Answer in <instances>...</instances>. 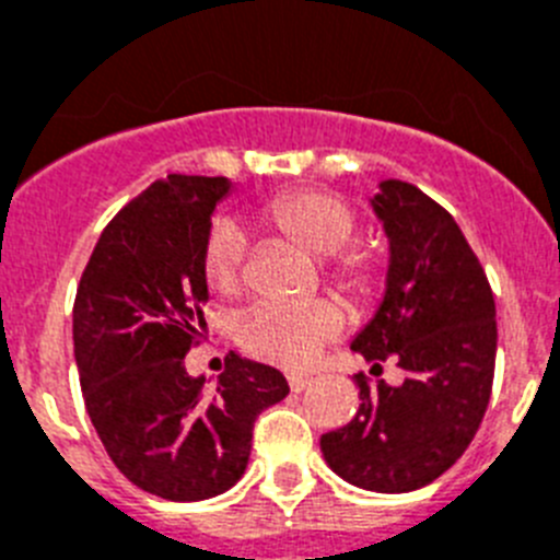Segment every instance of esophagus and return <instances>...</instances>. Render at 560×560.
<instances>
[{
	"instance_id": "esophagus-1",
	"label": "esophagus",
	"mask_w": 560,
	"mask_h": 560,
	"mask_svg": "<svg viewBox=\"0 0 560 560\" xmlns=\"http://www.w3.org/2000/svg\"><path fill=\"white\" fill-rule=\"evenodd\" d=\"M289 387L291 393H303V389L311 387V378H305V375H289Z\"/></svg>"
}]
</instances>
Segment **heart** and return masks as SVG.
Returning <instances> with one entry per match:
<instances>
[{"mask_svg":"<svg viewBox=\"0 0 560 560\" xmlns=\"http://www.w3.org/2000/svg\"><path fill=\"white\" fill-rule=\"evenodd\" d=\"M264 221L305 255L328 261V277L359 305L373 303L381 289L378 257L364 249H340L355 232V215L328 192H289L271 201ZM246 235L232 221H215L201 252V271L215 294L237 296L244 289ZM345 330V311L334 300L300 305H260L237 328V345L255 359L283 370H305L325 345Z\"/></svg>","mask_w":560,"mask_h":560,"instance_id":"1","label":"heart"}]
</instances>
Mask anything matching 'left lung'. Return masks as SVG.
<instances>
[{
    "label": "left lung",
    "mask_w": 560,
    "mask_h": 560,
    "mask_svg": "<svg viewBox=\"0 0 560 560\" xmlns=\"http://www.w3.org/2000/svg\"><path fill=\"white\" fill-rule=\"evenodd\" d=\"M389 241L378 308L350 350L398 361L400 387L359 381V412L323 434L325 463L345 482L409 493L446 474L477 434L493 387L497 305L457 221L409 182L384 179L370 196Z\"/></svg>",
    "instance_id": "obj_1"
}]
</instances>
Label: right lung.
<instances>
[{
	"label": "right lung",
	"mask_w": 560,
	"mask_h": 560,
	"mask_svg": "<svg viewBox=\"0 0 560 560\" xmlns=\"http://www.w3.org/2000/svg\"><path fill=\"white\" fill-rule=\"evenodd\" d=\"M226 176H167L122 207L81 277L72 339L83 400L112 463L137 488L201 502L244 477L257 415L289 395L283 373L230 353L215 387L185 355L210 300L201 252Z\"/></svg>",
	"instance_id": "right-lung-1"
}]
</instances>
